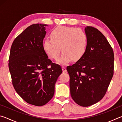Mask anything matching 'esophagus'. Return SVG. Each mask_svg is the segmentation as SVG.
Listing matches in <instances>:
<instances>
[{
    "mask_svg": "<svg viewBox=\"0 0 122 122\" xmlns=\"http://www.w3.org/2000/svg\"><path fill=\"white\" fill-rule=\"evenodd\" d=\"M62 71L63 73H65V72L67 71V69H66V68L65 66H62Z\"/></svg>",
    "mask_w": 122,
    "mask_h": 122,
    "instance_id": "1",
    "label": "esophagus"
}]
</instances>
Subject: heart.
Wrapping results in <instances>:
<instances>
[{
  "label": "heart",
  "mask_w": 122,
  "mask_h": 122,
  "mask_svg": "<svg viewBox=\"0 0 122 122\" xmlns=\"http://www.w3.org/2000/svg\"><path fill=\"white\" fill-rule=\"evenodd\" d=\"M51 38L43 42V49L51 59H58L61 49L62 53L57 62L66 65L71 61H78L85 54L88 38L83 30L73 27L60 26L55 28L51 33Z\"/></svg>",
  "instance_id": "heart-1"
}]
</instances>
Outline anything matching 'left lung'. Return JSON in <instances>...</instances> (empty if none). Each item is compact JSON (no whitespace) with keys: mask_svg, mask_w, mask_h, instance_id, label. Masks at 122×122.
I'll return each instance as SVG.
<instances>
[{"mask_svg":"<svg viewBox=\"0 0 122 122\" xmlns=\"http://www.w3.org/2000/svg\"><path fill=\"white\" fill-rule=\"evenodd\" d=\"M88 44L82 58L67 67L71 95L74 102L89 107L102 100L113 75L114 54L106 37L97 29L86 26Z\"/></svg>","mask_w":122,"mask_h":122,"instance_id":"8db88e82","label":"left lung"}]
</instances>
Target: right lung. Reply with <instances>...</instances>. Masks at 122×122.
<instances>
[{"label":"right lung","mask_w":122,"mask_h":122,"mask_svg":"<svg viewBox=\"0 0 122 122\" xmlns=\"http://www.w3.org/2000/svg\"><path fill=\"white\" fill-rule=\"evenodd\" d=\"M45 24H33L14 39L9 68L12 84L18 95L29 104L42 106L54 96L55 84L62 73L43 49ZM50 67H48L49 66Z\"/></svg>","instance_id":"1"}]
</instances>
